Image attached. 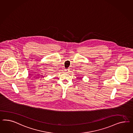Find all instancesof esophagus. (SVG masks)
<instances>
[{
	"mask_svg": "<svg viewBox=\"0 0 133 133\" xmlns=\"http://www.w3.org/2000/svg\"><path fill=\"white\" fill-rule=\"evenodd\" d=\"M65 71L66 72H69V69H65Z\"/></svg>",
	"mask_w": 133,
	"mask_h": 133,
	"instance_id": "esophagus-1",
	"label": "esophagus"
}]
</instances>
